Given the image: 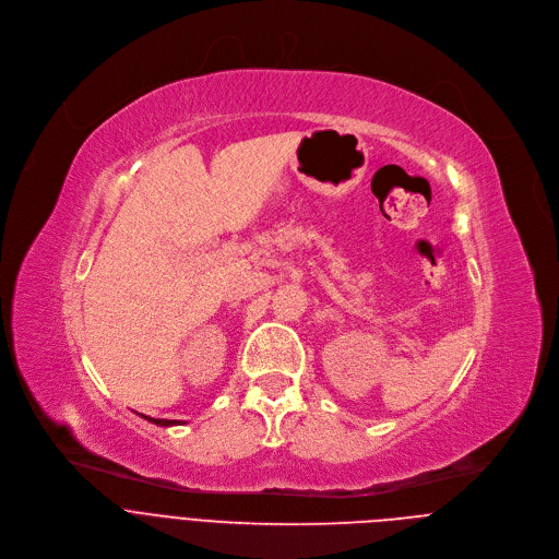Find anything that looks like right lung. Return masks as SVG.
<instances>
[{"mask_svg":"<svg viewBox=\"0 0 559 559\" xmlns=\"http://www.w3.org/2000/svg\"><path fill=\"white\" fill-rule=\"evenodd\" d=\"M142 419H148L151 424H156V426H176V424H180L176 419H151V417H144V415H142Z\"/></svg>","mask_w":559,"mask_h":559,"instance_id":"right-lung-1","label":"right lung"}]
</instances>
